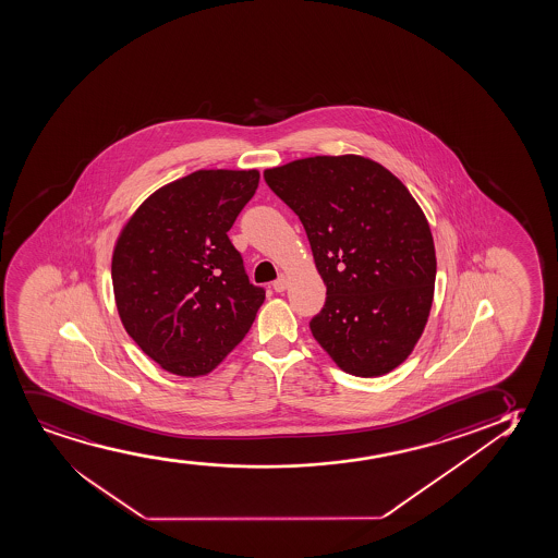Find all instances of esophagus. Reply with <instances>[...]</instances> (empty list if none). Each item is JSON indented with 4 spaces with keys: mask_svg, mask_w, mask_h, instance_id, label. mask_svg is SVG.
Wrapping results in <instances>:
<instances>
[{
    "mask_svg": "<svg viewBox=\"0 0 558 558\" xmlns=\"http://www.w3.org/2000/svg\"><path fill=\"white\" fill-rule=\"evenodd\" d=\"M287 284H289L287 277L281 276L277 281H274V290H276V292H282V290L287 289Z\"/></svg>",
    "mask_w": 558,
    "mask_h": 558,
    "instance_id": "1",
    "label": "esophagus"
}]
</instances>
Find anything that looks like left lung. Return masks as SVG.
Listing matches in <instances>:
<instances>
[{"instance_id": "obj_1", "label": "left lung", "mask_w": 558, "mask_h": 558, "mask_svg": "<svg viewBox=\"0 0 558 558\" xmlns=\"http://www.w3.org/2000/svg\"><path fill=\"white\" fill-rule=\"evenodd\" d=\"M264 179L302 220L326 284L313 338L347 374L392 372L421 338L434 300L436 251L423 209L364 156L302 158Z\"/></svg>"}]
</instances>
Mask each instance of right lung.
I'll return each instance as SVG.
<instances>
[{
  "label": "right lung",
  "mask_w": 558,
  "mask_h": 558,
  "mask_svg": "<svg viewBox=\"0 0 558 558\" xmlns=\"http://www.w3.org/2000/svg\"><path fill=\"white\" fill-rule=\"evenodd\" d=\"M256 170H199L150 194L111 262L128 336L166 372L207 375L253 326L266 290L228 238L258 189Z\"/></svg>",
  "instance_id": "right-lung-1"
}]
</instances>
